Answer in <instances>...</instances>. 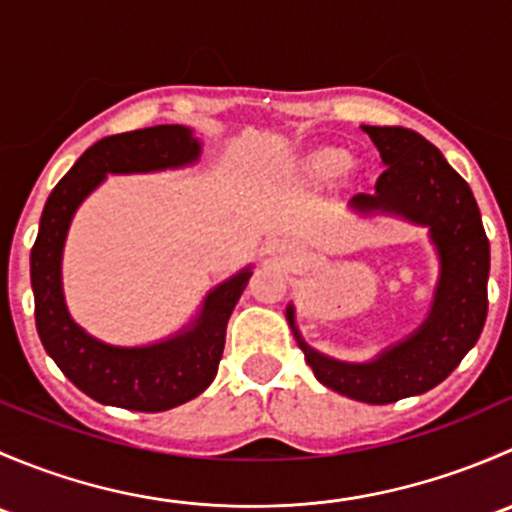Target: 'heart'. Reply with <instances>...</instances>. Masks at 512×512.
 <instances>
[{
    "mask_svg": "<svg viewBox=\"0 0 512 512\" xmlns=\"http://www.w3.org/2000/svg\"><path fill=\"white\" fill-rule=\"evenodd\" d=\"M339 160L337 153H322V156H317L312 160V168L314 170H322V173H332V170L339 168Z\"/></svg>",
    "mask_w": 512,
    "mask_h": 512,
    "instance_id": "1",
    "label": "heart"
}]
</instances>
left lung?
<instances>
[{
    "label": "left lung",
    "instance_id": "1",
    "mask_svg": "<svg viewBox=\"0 0 512 512\" xmlns=\"http://www.w3.org/2000/svg\"><path fill=\"white\" fill-rule=\"evenodd\" d=\"M384 173L374 193L354 195L359 215H396L428 230L438 282L426 319L369 361H342L304 342L287 304V322L319 384L364 404H394L441 384L473 349L488 314L490 245L466 180L421 133L401 126H361Z\"/></svg>",
    "mask_w": 512,
    "mask_h": 512
}]
</instances>
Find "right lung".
Listing matches in <instances>:
<instances>
[{
	"label": "right lung",
	"instance_id": "right-lung-1",
	"mask_svg": "<svg viewBox=\"0 0 512 512\" xmlns=\"http://www.w3.org/2000/svg\"><path fill=\"white\" fill-rule=\"evenodd\" d=\"M200 153L203 143L188 126H153L101 138L46 200L32 247L36 332L66 379L98 404L156 414L200 396L218 374L227 319L252 277V265L210 289L190 324L143 347H116L91 337L69 314L61 285L71 220L106 175L188 168Z\"/></svg>",
	"mask_w": 512,
	"mask_h": 512
}]
</instances>
